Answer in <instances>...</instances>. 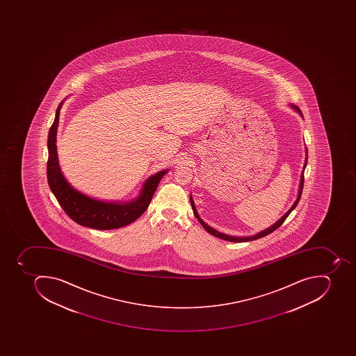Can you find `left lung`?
Listing matches in <instances>:
<instances>
[{
  "label": "left lung",
  "instance_id": "left-lung-1",
  "mask_svg": "<svg viewBox=\"0 0 356 356\" xmlns=\"http://www.w3.org/2000/svg\"><path fill=\"white\" fill-rule=\"evenodd\" d=\"M293 108H294L295 110H296L297 112H300V115H302V111H300V108L296 106H291ZM306 165H307V159L305 160V165H304V169H302V179H300V191H298V197H297L296 202H294V204L291 206V209L287 211V213H285V215L282 217V218L280 219V220L276 221L274 225H273L272 227H269V228H267L266 230H263V232H258V234H256L255 236H252V237H232V236H228L225 235V234H222V232H217V230L213 229V228H211V227L208 226L207 224H204V221H202V219L199 217L198 213H197L196 207H195V204H193V198H191V207H193V215L196 216V218L198 219L199 222L202 225V227H204V229L207 230L209 234H211V235L215 236V237H218V238L224 239V241H232V243H244V241H255V239H259L261 238V237H265V236L269 235L270 232H274V230L277 229L278 227L282 226L283 225L284 221H285V219L289 217V213L293 211V210L295 209V207H296L297 204H298V202H300V196H302V186H304V170H305Z\"/></svg>",
  "mask_w": 356,
  "mask_h": 356
}]
</instances>
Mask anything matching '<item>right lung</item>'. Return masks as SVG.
I'll list each match as a JSON object with an SVG mask.
<instances>
[{"mask_svg": "<svg viewBox=\"0 0 356 356\" xmlns=\"http://www.w3.org/2000/svg\"><path fill=\"white\" fill-rule=\"evenodd\" d=\"M60 102L56 112V119L51 126L48 137L49 158L47 165V176L49 186L60 206L63 208L73 221L81 226L93 229H115L139 218L152 202L154 191L159 181L168 170L160 171L159 174L150 177L143 185L140 196L129 204L104 202L90 198L71 187L65 180L60 169L56 154V129L59 124Z\"/></svg>", "mask_w": 356, "mask_h": 356, "instance_id": "obj_1", "label": "right lung"}]
</instances>
